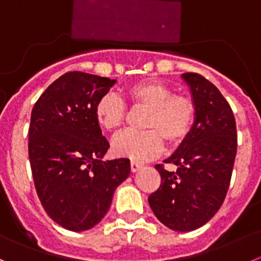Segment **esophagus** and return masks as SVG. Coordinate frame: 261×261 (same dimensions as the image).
<instances>
[{
  "mask_svg": "<svg viewBox=\"0 0 261 261\" xmlns=\"http://www.w3.org/2000/svg\"><path fill=\"white\" fill-rule=\"evenodd\" d=\"M142 166L143 165L140 163H136V161H131V171H133V173L140 170V169H142Z\"/></svg>",
  "mask_w": 261,
  "mask_h": 261,
  "instance_id": "esophagus-1",
  "label": "esophagus"
}]
</instances>
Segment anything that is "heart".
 I'll return each mask as SVG.
<instances>
[{"label": "heart", "mask_w": 261, "mask_h": 261, "mask_svg": "<svg viewBox=\"0 0 261 261\" xmlns=\"http://www.w3.org/2000/svg\"><path fill=\"white\" fill-rule=\"evenodd\" d=\"M123 96L135 108H147L143 127L144 133H123L113 140L116 156L134 161H147L164 149V141L170 145L186 139L195 122V105L186 96L173 95L165 83L154 79L138 82L123 91ZM125 102L113 93H107L95 107L98 127L107 133H118L126 122Z\"/></svg>", "instance_id": "obj_1"}]
</instances>
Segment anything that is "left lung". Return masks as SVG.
Listing matches in <instances>:
<instances>
[{"label":"left lung","mask_w":261,"mask_h":261,"mask_svg":"<svg viewBox=\"0 0 261 261\" xmlns=\"http://www.w3.org/2000/svg\"><path fill=\"white\" fill-rule=\"evenodd\" d=\"M195 105V122L186 139L164 163L156 165L161 185L148 203L159 221L175 231L203 226L222 205L237 154L233 110L221 92L201 75H180Z\"/></svg>","instance_id":"8db88e82"}]
</instances>
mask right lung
Segmentation results:
<instances>
[{
  "instance_id": "1",
  "label": "right lung",
  "mask_w": 261,
  "mask_h": 261,
  "mask_svg": "<svg viewBox=\"0 0 261 261\" xmlns=\"http://www.w3.org/2000/svg\"><path fill=\"white\" fill-rule=\"evenodd\" d=\"M117 81L81 71L63 74L31 113L28 156L39 199L53 221L90 230L130 175V160H104L109 142L95 119L97 101Z\"/></svg>"
}]
</instances>
